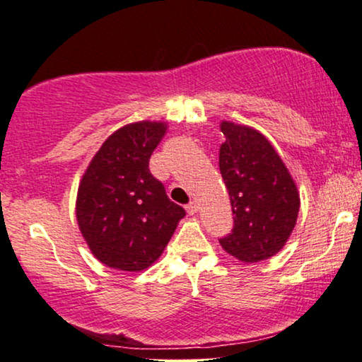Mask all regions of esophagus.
<instances>
[{
	"label": "esophagus",
	"mask_w": 362,
	"mask_h": 362,
	"mask_svg": "<svg viewBox=\"0 0 362 362\" xmlns=\"http://www.w3.org/2000/svg\"><path fill=\"white\" fill-rule=\"evenodd\" d=\"M185 210L188 215H195V213L198 211V203L197 202H190L188 205L185 206Z\"/></svg>",
	"instance_id": "34e87169"
}]
</instances>
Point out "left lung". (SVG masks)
Listing matches in <instances>:
<instances>
[{
	"mask_svg": "<svg viewBox=\"0 0 362 362\" xmlns=\"http://www.w3.org/2000/svg\"><path fill=\"white\" fill-rule=\"evenodd\" d=\"M220 172L230 193L234 228L221 247L241 262H259L281 251L292 234L300 195L267 137L251 126L221 121Z\"/></svg>",
	"mask_w": 362,
	"mask_h": 362,
	"instance_id": "8db88e82",
	"label": "left lung"
}]
</instances>
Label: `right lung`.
<instances>
[{
  "label": "right lung",
  "mask_w": 362,
  "mask_h": 362,
  "mask_svg": "<svg viewBox=\"0 0 362 362\" xmlns=\"http://www.w3.org/2000/svg\"><path fill=\"white\" fill-rule=\"evenodd\" d=\"M165 131L162 121L123 126L101 144L80 180L75 203L80 233L91 254L111 269L151 267L185 216L149 170Z\"/></svg>",
  "instance_id": "1"
}]
</instances>
